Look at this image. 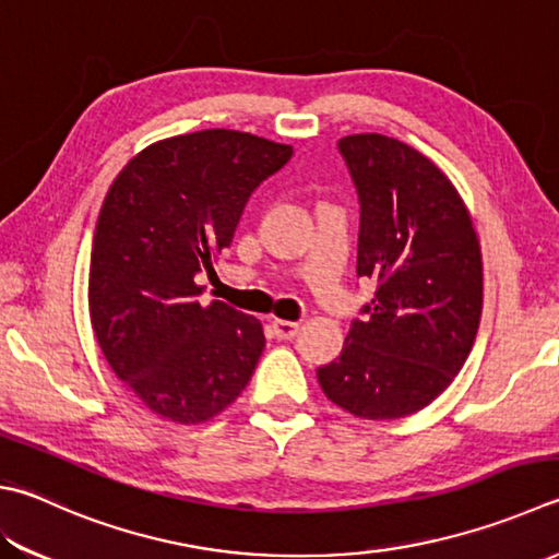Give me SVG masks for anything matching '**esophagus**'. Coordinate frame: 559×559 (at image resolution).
<instances>
[{
    "label": "esophagus",
    "instance_id": "1",
    "mask_svg": "<svg viewBox=\"0 0 559 559\" xmlns=\"http://www.w3.org/2000/svg\"><path fill=\"white\" fill-rule=\"evenodd\" d=\"M272 331H275V335H277L280 341H292L294 335L301 331V325L299 323H292V321L275 319V321H272Z\"/></svg>",
    "mask_w": 559,
    "mask_h": 559
}]
</instances>
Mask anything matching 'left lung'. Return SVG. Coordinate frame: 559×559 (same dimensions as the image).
<instances>
[{"instance_id":"obj_1","label":"left lung","mask_w":559,"mask_h":559,"mask_svg":"<svg viewBox=\"0 0 559 559\" xmlns=\"http://www.w3.org/2000/svg\"><path fill=\"white\" fill-rule=\"evenodd\" d=\"M338 151L360 202L357 277L374 280L377 292L338 360L316 374L347 414L404 418L445 392L475 345L479 240L457 189L416 148L357 133Z\"/></svg>"}]
</instances>
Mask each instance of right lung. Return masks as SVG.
Listing matches in <instances>:
<instances>
[{"mask_svg": "<svg viewBox=\"0 0 559 559\" xmlns=\"http://www.w3.org/2000/svg\"><path fill=\"white\" fill-rule=\"evenodd\" d=\"M292 145L209 129L131 157L104 197L90 260V316L116 377L175 424L234 404L265 347L262 325L224 301L199 304L202 270L230 246L250 194Z\"/></svg>", "mask_w": 559, "mask_h": 559, "instance_id": "obj_1", "label": "right lung"}]
</instances>
